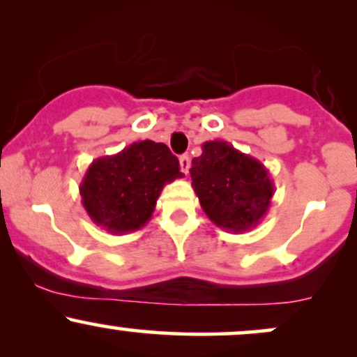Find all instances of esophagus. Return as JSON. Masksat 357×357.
<instances>
[{
  "mask_svg": "<svg viewBox=\"0 0 357 357\" xmlns=\"http://www.w3.org/2000/svg\"><path fill=\"white\" fill-rule=\"evenodd\" d=\"M179 166H181V171L184 174H188V171H190V166H191V161H190V155H181L179 158Z\"/></svg>",
  "mask_w": 357,
  "mask_h": 357,
  "instance_id": "1",
  "label": "esophagus"
}]
</instances>
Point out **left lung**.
I'll use <instances>...</instances> for the list:
<instances>
[{
  "mask_svg": "<svg viewBox=\"0 0 357 357\" xmlns=\"http://www.w3.org/2000/svg\"><path fill=\"white\" fill-rule=\"evenodd\" d=\"M191 162V186L203 211L227 231L252 230L275 192L267 167L225 141H208Z\"/></svg>",
  "mask_w": 357,
  "mask_h": 357,
  "instance_id": "left-lung-1",
  "label": "left lung"
}]
</instances>
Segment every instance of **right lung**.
<instances>
[{"label":"right lung","instance_id":"1","mask_svg":"<svg viewBox=\"0 0 357 357\" xmlns=\"http://www.w3.org/2000/svg\"><path fill=\"white\" fill-rule=\"evenodd\" d=\"M183 176L166 144L132 142L92 161L80 183L82 204L97 227L114 235L136 231L151 220L162 188Z\"/></svg>","mask_w":357,"mask_h":357}]
</instances>
